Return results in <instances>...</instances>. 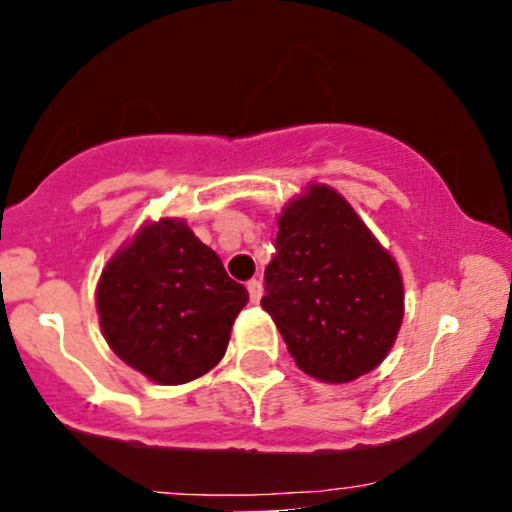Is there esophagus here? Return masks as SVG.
I'll return each instance as SVG.
<instances>
[{
	"label": "esophagus",
	"instance_id": "1",
	"mask_svg": "<svg viewBox=\"0 0 512 512\" xmlns=\"http://www.w3.org/2000/svg\"><path fill=\"white\" fill-rule=\"evenodd\" d=\"M248 293H250V303H260L262 298V281L260 279H250L248 281Z\"/></svg>",
	"mask_w": 512,
	"mask_h": 512
}]
</instances>
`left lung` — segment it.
<instances>
[{
  "label": "left lung",
  "mask_w": 512,
  "mask_h": 512,
  "mask_svg": "<svg viewBox=\"0 0 512 512\" xmlns=\"http://www.w3.org/2000/svg\"><path fill=\"white\" fill-rule=\"evenodd\" d=\"M262 308L303 373L349 383L387 356L404 315L395 260L342 195L313 185L279 216Z\"/></svg>",
  "instance_id": "8db88e82"
}]
</instances>
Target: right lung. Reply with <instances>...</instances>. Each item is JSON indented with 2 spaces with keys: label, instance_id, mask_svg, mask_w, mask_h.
<instances>
[{
  "label": "right lung",
  "instance_id": "1",
  "mask_svg": "<svg viewBox=\"0 0 512 512\" xmlns=\"http://www.w3.org/2000/svg\"><path fill=\"white\" fill-rule=\"evenodd\" d=\"M96 303L105 342L127 366L182 385L226 354L248 291L185 223L163 219L108 262Z\"/></svg>",
  "mask_w": 512,
  "mask_h": 512
}]
</instances>
